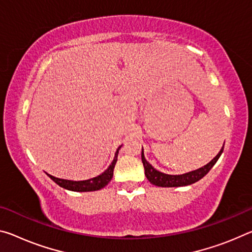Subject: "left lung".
Returning a JSON list of instances; mask_svg holds the SVG:
<instances>
[{
  "label": "left lung",
  "instance_id": "1",
  "mask_svg": "<svg viewBox=\"0 0 252 252\" xmlns=\"http://www.w3.org/2000/svg\"><path fill=\"white\" fill-rule=\"evenodd\" d=\"M223 147H224V145H223ZM223 147L221 148V150L219 151V154L215 156V157L209 163H206L205 166L182 175H169V174L161 173V171L156 169L155 167H153V165H150V163L146 160L145 154H143V148H142L141 160L143 163V167H145V175L148 181L153 184V185L159 186V187H182V186L191 185V184L198 182L199 179H202L207 173H209L211 168L215 165V162L218 161L220 156L222 155Z\"/></svg>",
  "mask_w": 252,
  "mask_h": 252
}]
</instances>
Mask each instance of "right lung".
I'll list each match as a JSON object with an SVG mask.
<instances>
[{"mask_svg":"<svg viewBox=\"0 0 252 252\" xmlns=\"http://www.w3.org/2000/svg\"><path fill=\"white\" fill-rule=\"evenodd\" d=\"M122 146H120L117 151H115L114 159L113 161L111 162V165L107 167V169L103 171L101 175H98L96 177H93L91 179H86V181H69V179H63L55 177L53 175L47 174L53 181L59 185L63 189L73 190V191H93V190H98L105 187L107 184L111 182L112 177H113V170L115 167V163L118 161V155L119 150Z\"/></svg>","mask_w":252,"mask_h":252,"instance_id":"right-lung-1","label":"right lung"}]
</instances>
